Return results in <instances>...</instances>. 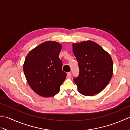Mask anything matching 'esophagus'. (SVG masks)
<instances>
[{"label":"esophagus","instance_id":"34e87169","mask_svg":"<svg viewBox=\"0 0 130 130\" xmlns=\"http://www.w3.org/2000/svg\"><path fill=\"white\" fill-rule=\"evenodd\" d=\"M67 75H68V78H71V72H68V74H67Z\"/></svg>","mask_w":130,"mask_h":130}]
</instances>
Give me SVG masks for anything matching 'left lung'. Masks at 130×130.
Segmentation results:
<instances>
[{"mask_svg": "<svg viewBox=\"0 0 130 130\" xmlns=\"http://www.w3.org/2000/svg\"><path fill=\"white\" fill-rule=\"evenodd\" d=\"M73 52L78 62L79 74L74 82L82 94L91 96L103 90L113 75L110 55L92 41L73 44Z\"/></svg>", "mask_w": 130, "mask_h": 130, "instance_id": "left-lung-1", "label": "left lung"}]
</instances>
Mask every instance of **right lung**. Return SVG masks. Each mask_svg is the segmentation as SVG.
I'll return each mask as SVG.
<instances>
[{
	"mask_svg": "<svg viewBox=\"0 0 130 130\" xmlns=\"http://www.w3.org/2000/svg\"><path fill=\"white\" fill-rule=\"evenodd\" d=\"M62 46L54 41L40 44L27 55L23 71L32 90L44 97L56 95L67 76L59 57Z\"/></svg>",
	"mask_w": 130,
	"mask_h": 130,
	"instance_id": "right-lung-1",
	"label": "right lung"
}]
</instances>
